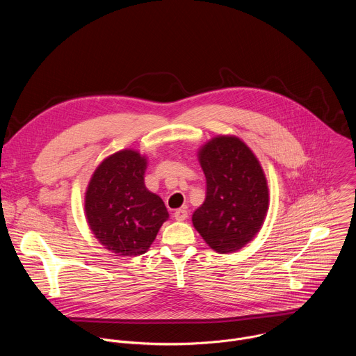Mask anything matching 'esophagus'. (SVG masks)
Masks as SVG:
<instances>
[{"label": "esophagus", "mask_w": 356, "mask_h": 356, "mask_svg": "<svg viewBox=\"0 0 356 356\" xmlns=\"http://www.w3.org/2000/svg\"><path fill=\"white\" fill-rule=\"evenodd\" d=\"M187 210L186 209H179V210H176L175 211V214H173V217H175V220L176 221H184L186 218H187Z\"/></svg>", "instance_id": "obj_1"}]
</instances>
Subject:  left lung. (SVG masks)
Wrapping results in <instances>:
<instances>
[{"mask_svg":"<svg viewBox=\"0 0 356 356\" xmlns=\"http://www.w3.org/2000/svg\"><path fill=\"white\" fill-rule=\"evenodd\" d=\"M198 162L207 194L191 221L218 253L243 248L261 231L269 209L265 172L250 147L235 135H218L202 145Z\"/></svg>","mask_w":356,"mask_h":356,"instance_id":"1","label":"left lung"}]
</instances>
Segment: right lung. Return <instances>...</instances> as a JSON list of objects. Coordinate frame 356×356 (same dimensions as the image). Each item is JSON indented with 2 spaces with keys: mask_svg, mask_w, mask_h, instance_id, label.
Masks as SVG:
<instances>
[{
  "mask_svg": "<svg viewBox=\"0 0 356 356\" xmlns=\"http://www.w3.org/2000/svg\"><path fill=\"white\" fill-rule=\"evenodd\" d=\"M146 166L138 150H118L97 166L86 190L88 227L117 257L142 255L169 218L163 200L145 186Z\"/></svg>",
  "mask_w": 356,
  "mask_h": 356,
  "instance_id": "add662e5",
  "label": "right lung"
}]
</instances>
